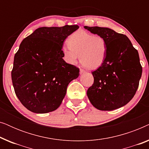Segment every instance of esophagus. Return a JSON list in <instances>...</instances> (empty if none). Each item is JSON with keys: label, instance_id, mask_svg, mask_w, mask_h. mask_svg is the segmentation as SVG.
Listing matches in <instances>:
<instances>
[{"label": "esophagus", "instance_id": "1", "mask_svg": "<svg viewBox=\"0 0 149 149\" xmlns=\"http://www.w3.org/2000/svg\"><path fill=\"white\" fill-rule=\"evenodd\" d=\"M85 72V71L83 70V69H80V74H84V73Z\"/></svg>", "mask_w": 149, "mask_h": 149}]
</instances>
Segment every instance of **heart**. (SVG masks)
<instances>
[{
    "label": "heart",
    "mask_w": 149,
    "mask_h": 149,
    "mask_svg": "<svg viewBox=\"0 0 149 149\" xmlns=\"http://www.w3.org/2000/svg\"><path fill=\"white\" fill-rule=\"evenodd\" d=\"M67 42L68 46L63 47L62 52L68 64H76L79 55L81 64L90 69L98 68L104 62L107 42L103 36L77 30L69 36Z\"/></svg>",
    "instance_id": "b5f03b06"
}]
</instances>
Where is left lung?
Returning a JSON list of instances; mask_svg holds the SVG:
<instances>
[{"label":"left lung","mask_w":149,"mask_h":149,"mask_svg":"<svg viewBox=\"0 0 149 149\" xmlns=\"http://www.w3.org/2000/svg\"><path fill=\"white\" fill-rule=\"evenodd\" d=\"M91 33L103 36L107 42L103 64L93 71V84L87 97L100 111H113L129 102L137 91L142 68L138 51L127 36L109 28L84 26Z\"/></svg>","instance_id":"left-lung-1"}]
</instances>
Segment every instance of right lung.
<instances>
[{
    "label": "right lung",
    "instance_id": "1",
    "mask_svg": "<svg viewBox=\"0 0 149 149\" xmlns=\"http://www.w3.org/2000/svg\"><path fill=\"white\" fill-rule=\"evenodd\" d=\"M77 25L41 27L22 40L14 56L12 83L15 93L28 110L47 113L60 107L70 81L79 68L65 62L62 48Z\"/></svg>",
    "mask_w": 149,
    "mask_h": 149
}]
</instances>
